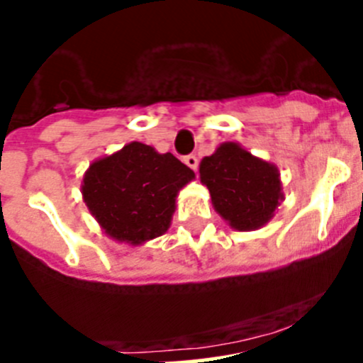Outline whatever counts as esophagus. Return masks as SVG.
Returning <instances> with one entry per match:
<instances>
[{
    "label": "esophagus",
    "mask_w": 363,
    "mask_h": 363,
    "mask_svg": "<svg viewBox=\"0 0 363 363\" xmlns=\"http://www.w3.org/2000/svg\"><path fill=\"white\" fill-rule=\"evenodd\" d=\"M184 163L188 164L191 170H196V168H199V157H196L195 154H188V156H184Z\"/></svg>",
    "instance_id": "obj_1"
}]
</instances>
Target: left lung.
<instances>
[{"label":"left lung","instance_id":"1","mask_svg":"<svg viewBox=\"0 0 363 363\" xmlns=\"http://www.w3.org/2000/svg\"><path fill=\"white\" fill-rule=\"evenodd\" d=\"M200 181L209 189L214 209L235 230L266 225L284 199L279 170L232 142L203 157Z\"/></svg>","mask_w":363,"mask_h":363}]
</instances>
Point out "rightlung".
<instances>
[{"instance_id":"obj_1","label":"right lung","mask_w":363,"mask_h":363,"mask_svg":"<svg viewBox=\"0 0 363 363\" xmlns=\"http://www.w3.org/2000/svg\"><path fill=\"white\" fill-rule=\"evenodd\" d=\"M195 177L174 154L133 142L90 164L83 199L110 238L140 245L168 230L175 196Z\"/></svg>"}]
</instances>
